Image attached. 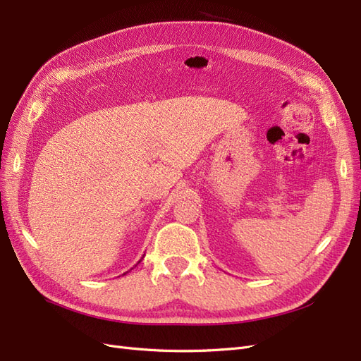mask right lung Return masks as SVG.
<instances>
[{
  "label": "right lung",
  "mask_w": 361,
  "mask_h": 361,
  "mask_svg": "<svg viewBox=\"0 0 361 361\" xmlns=\"http://www.w3.org/2000/svg\"><path fill=\"white\" fill-rule=\"evenodd\" d=\"M141 259H143V257H141ZM141 259H140V260H138V264H140V262H141Z\"/></svg>",
  "instance_id": "add662e5"
}]
</instances>
